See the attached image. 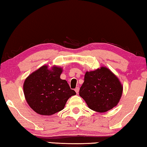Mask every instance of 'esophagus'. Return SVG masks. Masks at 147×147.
I'll return each instance as SVG.
<instances>
[{
	"label": "esophagus",
	"mask_w": 147,
	"mask_h": 147,
	"mask_svg": "<svg viewBox=\"0 0 147 147\" xmlns=\"http://www.w3.org/2000/svg\"><path fill=\"white\" fill-rule=\"evenodd\" d=\"M74 91H75L76 94H78V92H79V88H78V87H77V88L75 89H74Z\"/></svg>",
	"instance_id": "34e87169"
}]
</instances>
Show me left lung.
<instances>
[{
    "label": "left lung",
    "mask_w": 147,
    "mask_h": 147,
    "mask_svg": "<svg viewBox=\"0 0 147 147\" xmlns=\"http://www.w3.org/2000/svg\"><path fill=\"white\" fill-rule=\"evenodd\" d=\"M123 86L118 77L106 67L87 71L80 89V96L92 110L106 112L117 105Z\"/></svg>",
    "instance_id": "left-lung-1"
}]
</instances>
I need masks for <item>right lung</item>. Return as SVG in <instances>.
I'll use <instances>...</instances> for the list:
<instances>
[{
    "label": "right lung",
    "mask_w": 147,
    "mask_h": 147,
    "mask_svg": "<svg viewBox=\"0 0 147 147\" xmlns=\"http://www.w3.org/2000/svg\"><path fill=\"white\" fill-rule=\"evenodd\" d=\"M63 68L45 65L29 74L23 92L29 106L41 115H52L64 108L68 99L75 95L65 80L60 78Z\"/></svg>",
    "instance_id": "right-lung-1"
}]
</instances>
